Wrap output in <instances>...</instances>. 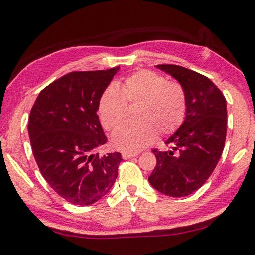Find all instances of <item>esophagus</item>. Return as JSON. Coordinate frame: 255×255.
<instances>
[{
  "label": "esophagus",
  "instance_id": "1",
  "mask_svg": "<svg viewBox=\"0 0 255 255\" xmlns=\"http://www.w3.org/2000/svg\"><path fill=\"white\" fill-rule=\"evenodd\" d=\"M138 155V152H129V151H124L122 156L124 159H130L132 157H136Z\"/></svg>",
  "mask_w": 255,
  "mask_h": 255
}]
</instances>
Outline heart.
Masks as SVG:
<instances>
[{
  "mask_svg": "<svg viewBox=\"0 0 255 255\" xmlns=\"http://www.w3.org/2000/svg\"><path fill=\"white\" fill-rule=\"evenodd\" d=\"M127 103L137 105L133 113L136 122L118 129L113 145L120 150L138 151L159 135H169L184 122L187 96L177 81H167L164 76L140 70L125 79L122 89L110 85L99 103V115L108 130L119 128L126 120Z\"/></svg>",
  "mask_w": 255,
  "mask_h": 255,
  "instance_id": "heart-1",
  "label": "heart"
}]
</instances>
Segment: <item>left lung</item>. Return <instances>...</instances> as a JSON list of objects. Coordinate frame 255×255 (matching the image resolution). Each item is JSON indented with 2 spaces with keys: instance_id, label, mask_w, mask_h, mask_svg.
Instances as JSON below:
<instances>
[{
  "instance_id": "1",
  "label": "left lung",
  "mask_w": 255,
  "mask_h": 255,
  "mask_svg": "<svg viewBox=\"0 0 255 255\" xmlns=\"http://www.w3.org/2000/svg\"><path fill=\"white\" fill-rule=\"evenodd\" d=\"M184 87L187 110L183 124L166 140L170 150H152L157 164L148 180L164 195L184 197L204 185L215 169L226 137V100L207 77L175 64H158Z\"/></svg>"
}]
</instances>
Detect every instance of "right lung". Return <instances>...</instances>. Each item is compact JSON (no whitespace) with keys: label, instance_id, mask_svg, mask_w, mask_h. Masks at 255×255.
Instances as JSON below:
<instances>
[{"label":"right lung","instance_id":"1","mask_svg":"<svg viewBox=\"0 0 255 255\" xmlns=\"http://www.w3.org/2000/svg\"><path fill=\"white\" fill-rule=\"evenodd\" d=\"M118 70L68 73L45 87L31 109L27 131L36 164L71 204H94L118 176L120 152H96L107 142L97 115L100 98Z\"/></svg>","mask_w":255,"mask_h":255}]
</instances>
